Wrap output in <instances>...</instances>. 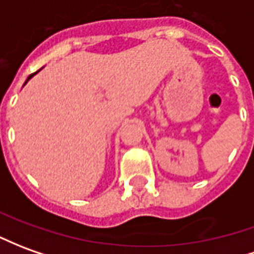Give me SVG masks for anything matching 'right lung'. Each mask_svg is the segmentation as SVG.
I'll use <instances>...</instances> for the list:
<instances>
[{"instance_id":"add662e5","label":"right lung","mask_w":254,"mask_h":254,"mask_svg":"<svg viewBox=\"0 0 254 254\" xmlns=\"http://www.w3.org/2000/svg\"><path fill=\"white\" fill-rule=\"evenodd\" d=\"M37 72H38V71H37ZM37 72H34V74H31V75H28V78H27V79H26V82H24V85L27 84V82H28V79H31V78L34 77V75H35V74H37Z\"/></svg>"}]
</instances>
